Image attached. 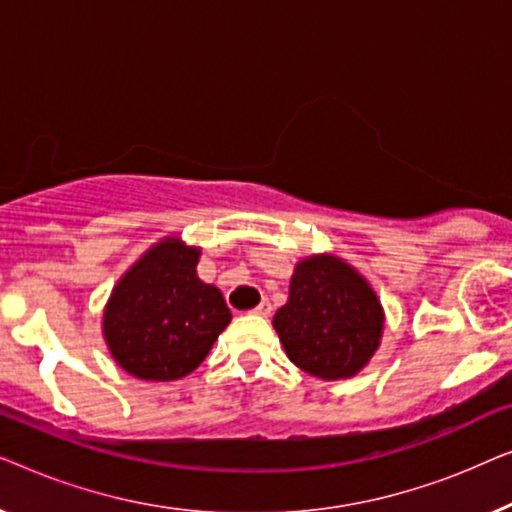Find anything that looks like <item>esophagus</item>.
I'll list each match as a JSON object with an SVG mask.
<instances>
[{"label":"esophagus","instance_id":"1","mask_svg":"<svg viewBox=\"0 0 512 512\" xmlns=\"http://www.w3.org/2000/svg\"><path fill=\"white\" fill-rule=\"evenodd\" d=\"M270 310H272V307H270L268 300H263L261 305H258V307H254V310H251V314H256V317H268Z\"/></svg>","mask_w":512,"mask_h":512}]
</instances>
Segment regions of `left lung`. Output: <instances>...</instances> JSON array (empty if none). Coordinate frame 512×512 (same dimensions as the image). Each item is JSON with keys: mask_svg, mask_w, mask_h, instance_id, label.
<instances>
[{"mask_svg": "<svg viewBox=\"0 0 512 512\" xmlns=\"http://www.w3.org/2000/svg\"><path fill=\"white\" fill-rule=\"evenodd\" d=\"M286 356L319 380H349L368 366L384 333V307L354 265L335 254L300 258L289 300L272 317Z\"/></svg>", "mask_w": 512, "mask_h": 512, "instance_id": "1", "label": "left lung"}]
</instances>
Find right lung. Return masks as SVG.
Segmentation results:
<instances>
[{"instance_id":"add662e5","label":"right lung","mask_w":512,"mask_h":512,"mask_svg":"<svg viewBox=\"0 0 512 512\" xmlns=\"http://www.w3.org/2000/svg\"><path fill=\"white\" fill-rule=\"evenodd\" d=\"M200 254L179 235H165L111 289L102 335L111 359L137 380L193 373L233 319L223 293L198 277Z\"/></svg>"}]
</instances>
